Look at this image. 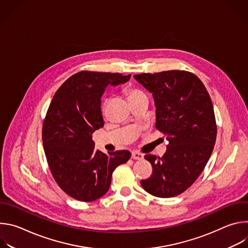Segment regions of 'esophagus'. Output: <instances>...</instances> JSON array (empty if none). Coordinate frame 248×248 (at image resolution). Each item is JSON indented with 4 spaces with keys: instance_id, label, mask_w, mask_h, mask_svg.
Here are the masks:
<instances>
[{
    "instance_id": "34e87169",
    "label": "esophagus",
    "mask_w": 248,
    "mask_h": 248,
    "mask_svg": "<svg viewBox=\"0 0 248 248\" xmlns=\"http://www.w3.org/2000/svg\"><path fill=\"white\" fill-rule=\"evenodd\" d=\"M131 158L134 159V160H142L143 159V155L141 154V153H139V152H137V151H133L131 153Z\"/></svg>"
}]
</instances>
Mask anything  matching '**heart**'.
<instances>
[{
	"instance_id": "b5f03b06",
	"label": "heart",
	"mask_w": 248,
	"mask_h": 248,
	"mask_svg": "<svg viewBox=\"0 0 248 248\" xmlns=\"http://www.w3.org/2000/svg\"><path fill=\"white\" fill-rule=\"evenodd\" d=\"M124 93L126 94L129 102L133 101V100H136V99H139V98H142V97H146L145 93L143 91H141L140 89L138 88H135V87H128L124 90Z\"/></svg>"
}]
</instances>
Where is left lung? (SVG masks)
<instances>
[{
    "label": "left lung",
    "mask_w": 248,
    "mask_h": 248,
    "mask_svg": "<svg viewBox=\"0 0 248 248\" xmlns=\"http://www.w3.org/2000/svg\"><path fill=\"white\" fill-rule=\"evenodd\" d=\"M133 78L152 93L155 126L169 141L163 157L145 155L153 171L140 185L157 197L176 196L197 180L213 151L217 136L213 104L202 81L186 70Z\"/></svg>",
    "instance_id": "8db88e82"
}]
</instances>
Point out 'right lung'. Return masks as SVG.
I'll use <instances>...</instances> for the list:
<instances>
[{
    "label": "right lung",
    "mask_w": 248,
    "mask_h": 248,
    "mask_svg": "<svg viewBox=\"0 0 248 248\" xmlns=\"http://www.w3.org/2000/svg\"><path fill=\"white\" fill-rule=\"evenodd\" d=\"M130 77L82 70L67 78L53 97L42 128L43 146L56 183L70 197L84 202L102 197L115 169L130 158L127 150L108 154L95 150L92 140V133L104 125L105 88Z\"/></svg>",
    "instance_id": "add662e5"
}]
</instances>
